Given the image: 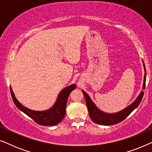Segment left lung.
Instances as JSON below:
<instances>
[{
  "label": "left lung",
  "instance_id": "obj_1",
  "mask_svg": "<svg viewBox=\"0 0 152 152\" xmlns=\"http://www.w3.org/2000/svg\"><path fill=\"white\" fill-rule=\"evenodd\" d=\"M142 63L143 68H144L145 70L144 80H143L142 84V89L144 90L145 88V82H146V69H145V66L143 61ZM82 93L84 95L85 100H86V106L87 108H88L91 119L95 123L102 124V125H112V124L119 123V122H122V120H124L134 109H136L138 107L139 104L140 103L141 100H142L143 95H144V92L142 91L138 96L137 97V98L130 105H129L127 107L124 108L122 111L116 112V113H109L101 111L95 104V103L91 99L90 96L84 91L82 90Z\"/></svg>",
  "mask_w": 152,
  "mask_h": 152
}]
</instances>
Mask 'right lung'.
<instances>
[{"label":"right lung","instance_id":"right-lung-1","mask_svg":"<svg viewBox=\"0 0 152 152\" xmlns=\"http://www.w3.org/2000/svg\"><path fill=\"white\" fill-rule=\"evenodd\" d=\"M76 84H71L60 91L56 99L55 103L49 109L45 111H34L23 106L16 98L12 88L10 87V91L14 104L20 111L23 112L27 115L32 118L37 124L44 126H55L59 124L64 119L66 114V103L69 94L76 88Z\"/></svg>","mask_w":152,"mask_h":152}]
</instances>
